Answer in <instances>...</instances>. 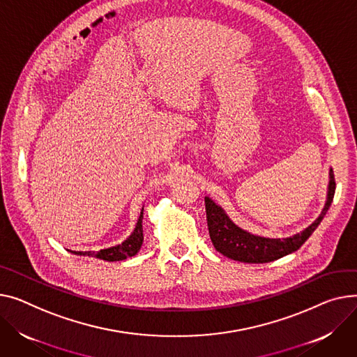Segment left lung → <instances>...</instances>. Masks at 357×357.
I'll list each match as a JSON object with an SVG mask.
<instances>
[{"label": "left lung", "mask_w": 357, "mask_h": 357, "mask_svg": "<svg viewBox=\"0 0 357 357\" xmlns=\"http://www.w3.org/2000/svg\"><path fill=\"white\" fill-rule=\"evenodd\" d=\"M328 176L330 179L327 188V199L319 218L312 225H308L298 234L289 236V238H267V236L251 234L240 228L238 225H235L227 215V212L218 204L205 197L206 221L213 247H215L218 252L231 259L251 264L270 263V261L278 259L284 255L297 251L319 227L331 202H333L336 191L333 169H330Z\"/></svg>", "instance_id": "8db88e82"}]
</instances>
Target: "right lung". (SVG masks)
I'll list each match as a JSON object with an SVG mask.
<instances>
[{
  "label": "right lung",
  "mask_w": 357,
  "mask_h": 357,
  "mask_svg": "<svg viewBox=\"0 0 357 357\" xmlns=\"http://www.w3.org/2000/svg\"><path fill=\"white\" fill-rule=\"evenodd\" d=\"M142 220H144V208L140 211V217L137 220V224L133 229V232L128 236V238L114 247H109L105 250H100L98 252L94 251H71L77 255H87V257H96L105 261H122L129 257H133L137 254V251L144 243V228H142Z\"/></svg>",
  "instance_id": "obj_1"
}]
</instances>
